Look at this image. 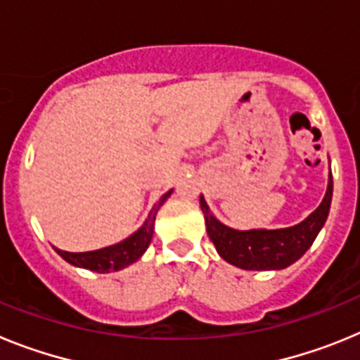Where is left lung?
Returning <instances> with one entry per match:
<instances>
[{"label":"left lung","mask_w":360,"mask_h":360,"mask_svg":"<svg viewBox=\"0 0 360 360\" xmlns=\"http://www.w3.org/2000/svg\"><path fill=\"white\" fill-rule=\"evenodd\" d=\"M333 180L328 178V189L319 207L307 219L287 229H250L236 231L212 216L203 196H200V207L205 216V227L216 250L225 262L243 270H281L295 263L303 256L328 218L332 203Z\"/></svg>","instance_id":"obj_1"}]
</instances>
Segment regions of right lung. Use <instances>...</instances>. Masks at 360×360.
<instances>
[{
    "instance_id": "add662e5",
    "label": "right lung",
    "mask_w": 360,
    "mask_h": 360,
    "mask_svg": "<svg viewBox=\"0 0 360 360\" xmlns=\"http://www.w3.org/2000/svg\"><path fill=\"white\" fill-rule=\"evenodd\" d=\"M173 189L167 191L164 196L157 202V205L153 207V211L149 212L148 219L144 221L141 229L136 232H133L131 236L126 238L124 241L117 245H110V247H104V249L91 250V252H66V250H57V254L68 262L73 266H81V269L94 270L98 274H106L111 270H122L128 265L135 263L142 254L146 252V249L151 243L153 238V229H155V218H157L158 209L162 207V203L169 198Z\"/></svg>"
}]
</instances>
